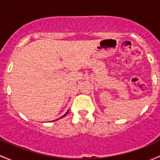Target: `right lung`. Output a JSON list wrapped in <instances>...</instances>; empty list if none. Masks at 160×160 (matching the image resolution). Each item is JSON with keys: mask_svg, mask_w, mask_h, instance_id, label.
Here are the masks:
<instances>
[{"mask_svg": "<svg viewBox=\"0 0 160 160\" xmlns=\"http://www.w3.org/2000/svg\"><path fill=\"white\" fill-rule=\"evenodd\" d=\"M67 113H68V111H67V113H66V114H64V115H63V116H62V117H64V116H66V115H67Z\"/></svg>", "mask_w": 160, "mask_h": 160, "instance_id": "obj_1", "label": "right lung"}]
</instances>
